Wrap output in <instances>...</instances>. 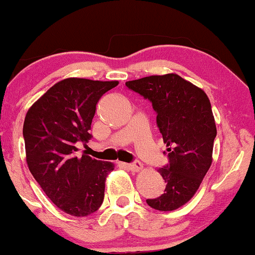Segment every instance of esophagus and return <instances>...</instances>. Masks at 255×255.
<instances>
[{
  "label": "esophagus",
  "mask_w": 255,
  "mask_h": 255,
  "mask_svg": "<svg viewBox=\"0 0 255 255\" xmlns=\"http://www.w3.org/2000/svg\"><path fill=\"white\" fill-rule=\"evenodd\" d=\"M124 166L131 171H139L142 170L143 164L139 161H134L132 163H128V164H124Z\"/></svg>",
  "instance_id": "esophagus-1"
}]
</instances>
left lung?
Returning <instances> with one entry per match:
<instances>
[{"label": "left lung", "mask_w": 255, "mask_h": 255, "mask_svg": "<svg viewBox=\"0 0 255 255\" xmlns=\"http://www.w3.org/2000/svg\"><path fill=\"white\" fill-rule=\"evenodd\" d=\"M127 87L152 104L156 124L166 144L168 164L158 169L164 193L146 203L168 212L189 201L212 164L216 127L212 105L202 90L177 74L128 81Z\"/></svg>", "instance_id": "8db88e82"}]
</instances>
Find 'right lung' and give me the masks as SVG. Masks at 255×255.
Masks as SVG:
<instances>
[{"label": "right lung", "instance_id": "add662e5", "mask_svg": "<svg viewBox=\"0 0 255 255\" xmlns=\"http://www.w3.org/2000/svg\"><path fill=\"white\" fill-rule=\"evenodd\" d=\"M118 81L68 78L59 81L28 110L23 123L28 168L56 207L73 216L97 212L113 164L75 156L77 144L92 138L96 105Z\"/></svg>", "mask_w": 255, "mask_h": 255}]
</instances>
